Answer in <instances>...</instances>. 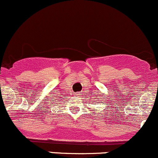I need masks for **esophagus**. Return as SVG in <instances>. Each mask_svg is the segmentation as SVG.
Returning a JSON list of instances; mask_svg holds the SVG:
<instances>
[{
  "label": "esophagus",
  "mask_w": 158,
  "mask_h": 158,
  "mask_svg": "<svg viewBox=\"0 0 158 158\" xmlns=\"http://www.w3.org/2000/svg\"><path fill=\"white\" fill-rule=\"evenodd\" d=\"M81 94L80 93V92H77V93L74 94V97H76L77 98H79L80 97H81Z\"/></svg>",
  "instance_id": "esophagus-1"
}]
</instances>
